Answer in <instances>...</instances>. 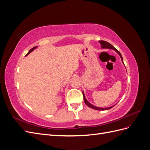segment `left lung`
Returning a JSON list of instances; mask_svg holds the SVG:
<instances>
[{"label":"left lung","mask_w":150,"mask_h":150,"mask_svg":"<svg viewBox=\"0 0 150 150\" xmlns=\"http://www.w3.org/2000/svg\"><path fill=\"white\" fill-rule=\"evenodd\" d=\"M99 42L100 43V44H101V48L102 49H112V50H114L115 51H116L117 54H119L120 55V57H121V61H122V62L124 64V62H123V59H122V56H121V53L117 51V50L113 46H112V45L111 44H110L109 42H106V41H104V40H99ZM83 98H84V103H86V105H87L88 107H89V108H92V109H94V110H101V111H103V110H110V109H111V108H112V107H114L115 105H113V106H110V107H108V108H100V107H97V106H94L93 104H91L87 99H86V97H85V95H84V91H83Z\"/></svg>","instance_id":"left-lung-1"}]
</instances>
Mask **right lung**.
Instances as JSON below:
<instances>
[{"label": "right lung", "instance_id": "add662e5", "mask_svg": "<svg viewBox=\"0 0 150 150\" xmlns=\"http://www.w3.org/2000/svg\"><path fill=\"white\" fill-rule=\"evenodd\" d=\"M37 47H38L37 46H35V47H34L33 48H32L31 49H30V51H29L28 52V54H26V56H28V55H29V54H30V53L31 52H33V51H34V49H36V48H37Z\"/></svg>", "mask_w": 150, "mask_h": 150}]
</instances>
